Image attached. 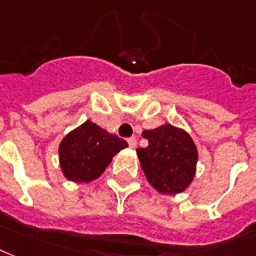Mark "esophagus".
Listing matches in <instances>:
<instances>
[{
    "instance_id": "1",
    "label": "esophagus",
    "mask_w": 256,
    "mask_h": 256,
    "mask_svg": "<svg viewBox=\"0 0 256 256\" xmlns=\"http://www.w3.org/2000/svg\"><path fill=\"white\" fill-rule=\"evenodd\" d=\"M128 144H130V148H134V146H136V144H138V142H136V138H128Z\"/></svg>"
}]
</instances>
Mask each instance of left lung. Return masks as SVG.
<instances>
[{"mask_svg": "<svg viewBox=\"0 0 256 256\" xmlns=\"http://www.w3.org/2000/svg\"><path fill=\"white\" fill-rule=\"evenodd\" d=\"M146 148H138V160L146 180L162 194H179L195 176L198 150L191 136L171 124L144 130Z\"/></svg>", "mask_w": 256, "mask_h": 256, "instance_id": "8db88e82", "label": "left lung"}]
</instances>
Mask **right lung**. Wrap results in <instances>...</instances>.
I'll return each mask as SVG.
<instances>
[{"label":"right lung","mask_w":256,"mask_h":256,"mask_svg":"<svg viewBox=\"0 0 256 256\" xmlns=\"http://www.w3.org/2000/svg\"><path fill=\"white\" fill-rule=\"evenodd\" d=\"M126 146V140L86 120L62 138L58 148L61 170L68 180L88 183L106 171L112 158Z\"/></svg>","instance_id":"add662e5"}]
</instances>
